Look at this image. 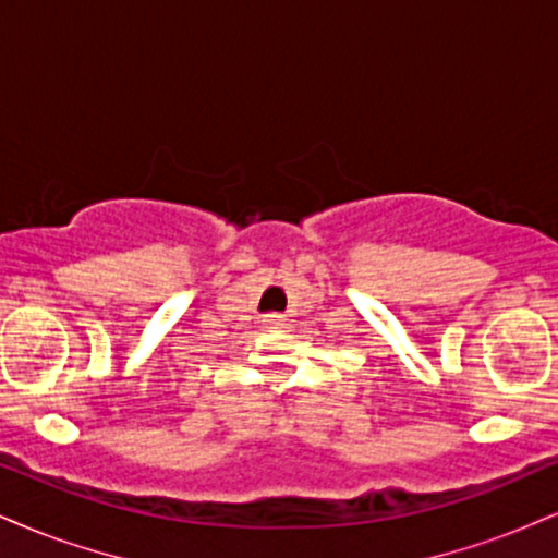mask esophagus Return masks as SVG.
Here are the masks:
<instances>
[{"mask_svg":"<svg viewBox=\"0 0 558 558\" xmlns=\"http://www.w3.org/2000/svg\"><path fill=\"white\" fill-rule=\"evenodd\" d=\"M268 323H271V326H281V318L279 315H268Z\"/></svg>","mask_w":558,"mask_h":558,"instance_id":"34e87169","label":"esophagus"}]
</instances>
